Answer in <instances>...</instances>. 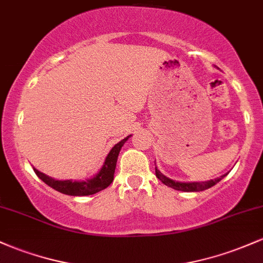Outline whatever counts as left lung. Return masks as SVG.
<instances>
[{"instance_id":"1","label":"left lung","mask_w":263,"mask_h":263,"mask_svg":"<svg viewBox=\"0 0 263 263\" xmlns=\"http://www.w3.org/2000/svg\"><path fill=\"white\" fill-rule=\"evenodd\" d=\"M155 172H156V177L161 181V182L166 184V186L171 187V189L177 190V191H183V192H197V191H203V190L210 189V187L215 186L216 183L220 182L222 178L224 177L226 175H222L221 177L215 178V180L207 181V182H176V181L170 180L167 178L166 176H163L160 171L157 170V167H155Z\"/></svg>"}]
</instances>
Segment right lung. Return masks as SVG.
Listing matches in <instances>:
<instances>
[{
    "instance_id": "right-lung-1",
    "label": "right lung",
    "mask_w": 263,
    "mask_h": 263,
    "mask_svg": "<svg viewBox=\"0 0 263 263\" xmlns=\"http://www.w3.org/2000/svg\"><path fill=\"white\" fill-rule=\"evenodd\" d=\"M128 140V137L123 138L122 141L112 147V149L109 151V154L106 157L105 163H103L102 168L100 170V172L95 176L93 178L87 181H82V182H79V181H59L53 180V178L48 177L42 172L37 171L36 168H33L34 174L39 176L40 178L45 182L46 184L52 187L56 191L65 193V195L70 196H88L93 195V193L102 191L106 187H108L109 184L114 181V175H115V168H116L117 163V157L118 154L121 151V147L123 146V143Z\"/></svg>"
}]
</instances>
